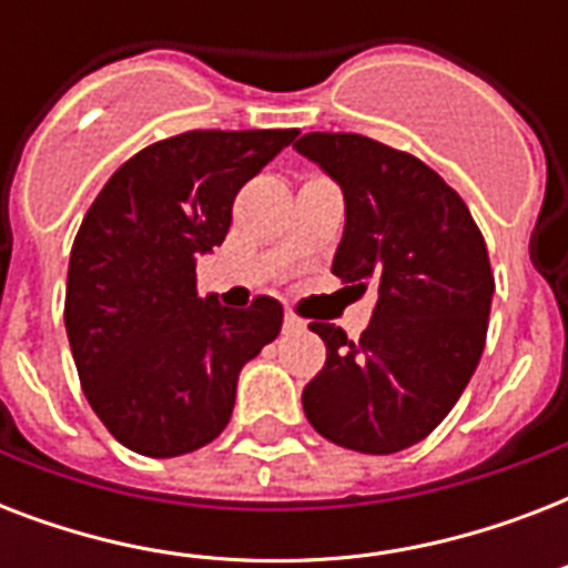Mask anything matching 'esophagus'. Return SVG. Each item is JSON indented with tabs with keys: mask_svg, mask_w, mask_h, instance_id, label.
I'll return each instance as SVG.
<instances>
[{
	"mask_svg": "<svg viewBox=\"0 0 568 568\" xmlns=\"http://www.w3.org/2000/svg\"><path fill=\"white\" fill-rule=\"evenodd\" d=\"M283 327H285V333H294V329H303V327H306V324H303V318H297L294 312H285Z\"/></svg>",
	"mask_w": 568,
	"mask_h": 568,
	"instance_id": "1",
	"label": "esophagus"
}]
</instances>
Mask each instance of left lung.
Returning <instances> with one entry per match:
<instances>
[{"mask_svg":"<svg viewBox=\"0 0 568 568\" xmlns=\"http://www.w3.org/2000/svg\"><path fill=\"white\" fill-rule=\"evenodd\" d=\"M294 146L345 191L333 274L377 288L359 338L310 324L327 363L303 388V413L342 448L395 454L439 427L480 363L495 292L486 241L463 196L404 150L354 132Z\"/></svg>","mask_w":568,"mask_h":568,"instance_id":"obj_1","label":"left lung"}]
</instances>
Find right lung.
<instances>
[{"mask_svg":"<svg viewBox=\"0 0 568 568\" xmlns=\"http://www.w3.org/2000/svg\"><path fill=\"white\" fill-rule=\"evenodd\" d=\"M297 129H191L144 146L102 185L75 232L64 324L79 383L120 445L191 454L230 424L235 383L280 336L258 294L226 310L196 294V256L221 247L232 203Z\"/></svg>","mask_w":568,"mask_h":568,"instance_id":"1","label":"right lung"}]
</instances>
